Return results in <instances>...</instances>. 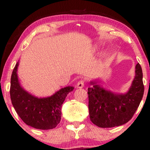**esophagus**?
<instances>
[{"instance_id": "34e87169", "label": "esophagus", "mask_w": 150, "mask_h": 150, "mask_svg": "<svg viewBox=\"0 0 150 150\" xmlns=\"http://www.w3.org/2000/svg\"><path fill=\"white\" fill-rule=\"evenodd\" d=\"M84 85H85V81L84 80H81L78 82L76 87L77 88H83L84 87Z\"/></svg>"}]
</instances>
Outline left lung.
<instances>
[{
	"instance_id": "left-lung-1",
	"label": "left lung",
	"mask_w": 150,
	"mask_h": 150,
	"mask_svg": "<svg viewBox=\"0 0 150 150\" xmlns=\"http://www.w3.org/2000/svg\"><path fill=\"white\" fill-rule=\"evenodd\" d=\"M135 77L126 93L116 94L91 82L88 88L90 120L100 128H112L129 122L134 115L144 93L142 69L136 65Z\"/></svg>"
}]
</instances>
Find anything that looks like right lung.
I'll return each instance as SVG.
<instances>
[{
	"label": "right lung",
	"instance_id": "add662e5",
	"mask_svg": "<svg viewBox=\"0 0 150 150\" xmlns=\"http://www.w3.org/2000/svg\"><path fill=\"white\" fill-rule=\"evenodd\" d=\"M16 63L11 77L10 97L11 103L26 125L41 130L54 128L61 118V106L73 87L62 88L48 98H38L28 93L20 85Z\"/></svg>",
	"mask_w": 150,
	"mask_h": 150
}]
</instances>
